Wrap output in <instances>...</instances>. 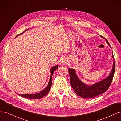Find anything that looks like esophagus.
<instances>
[{
    "label": "esophagus",
    "mask_w": 121,
    "mask_h": 121,
    "mask_svg": "<svg viewBox=\"0 0 121 121\" xmlns=\"http://www.w3.org/2000/svg\"><path fill=\"white\" fill-rule=\"evenodd\" d=\"M62 62H63V63H64V64H66V63H67V62H66L65 61H63Z\"/></svg>",
    "instance_id": "1"
}]
</instances>
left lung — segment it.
<instances>
[{
	"mask_svg": "<svg viewBox=\"0 0 121 121\" xmlns=\"http://www.w3.org/2000/svg\"><path fill=\"white\" fill-rule=\"evenodd\" d=\"M106 41L107 44L111 47L110 44L106 39L103 36ZM112 57L114 59V55L112 54ZM115 71V61L112 64V68L110 75L102 80L91 85H87L83 82L77 75L76 71L72 68H69L68 71L70 74V80L71 87L76 94L83 99H91L98 96L106 92L110 87L113 79Z\"/></svg>",
	"mask_w": 121,
	"mask_h": 121,
	"instance_id": "8db88e82",
	"label": "left lung"
}]
</instances>
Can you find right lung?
Segmentation results:
<instances>
[{
	"label": "right lung",
	"mask_w": 121,
	"mask_h": 121,
	"mask_svg": "<svg viewBox=\"0 0 121 121\" xmlns=\"http://www.w3.org/2000/svg\"><path fill=\"white\" fill-rule=\"evenodd\" d=\"M29 29H27L26 30L25 32L27 30H28ZM24 33V32H23ZM23 33L17 35L16 36L17 37L19 35H21ZM15 37V38H16ZM58 68V65H56L55 66H53V67H51V68L50 69V73H51V75H50V80L49 81V83L47 85V86H46L45 88H44L43 90L42 91L37 93H34V94H28V93H26V94H22V95H20V94H17L21 96H22L23 97H25V98L26 99H40L43 97L44 96H45L47 93L49 92L51 87L52 83V75L53 74V73L56 69Z\"/></svg>",
	"instance_id": "add662e5"
}]
</instances>
